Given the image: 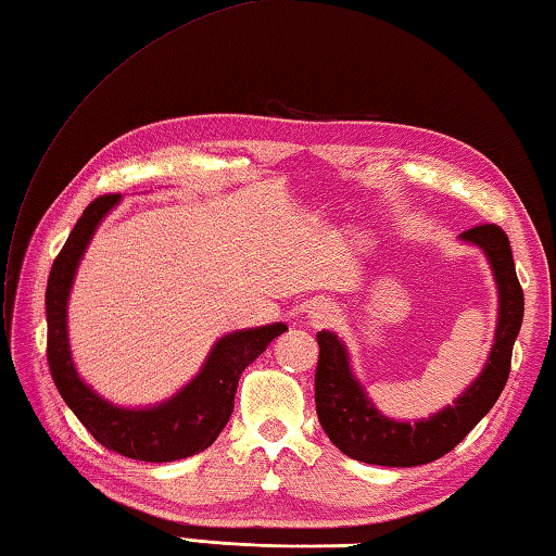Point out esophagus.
<instances>
[{"mask_svg":"<svg viewBox=\"0 0 556 556\" xmlns=\"http://www.w3.org/2000/svg\"><path fill=\"white\" fill-rule=\"evenodd\" d=\"M336 309H332L330 304H314L312 309H309V324L312 326H316V328H320V326H330L332 320H336Z\"/></svg>","mask_w":556,"mask_h":556,"instance_id":"obj_1","label":"esophagus"}]
</instances>
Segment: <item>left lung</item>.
Instances as JSON below:
<instances>
[{"label": "left lung", "instance_id": "obj_1", "mask_svg": "<svg viewBox=\"0 0 556 556\" xmlns=\"http://www.w3.org/2000/svg\"><path fill=\"white\" fill-rule=\"evenodd\" d=\"M462 242L485 254L497 286V328L483 371L445 409L418 421H397L376 409L352 371L350 352L330 330H320L316 366V414L342 454L376 466H421L440 459L471 433L507 386L511 350L523 324V290L516 278L509 238L500 226H476Z\"/></svg>", "mask_w": 556, "mask_h": 556}]
</instances>
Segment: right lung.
I'll return each instance as SVG.
<instances>
[{"label":"right lung","instance_id":"add662e5","mask_svg":"<svg viewBox=\"0 0 556 556\" xmlns=\"http://www.w3.org/2000/svg\"><path fill=\"white\" fill-rule=\"evenodd\" d=\"M121 194H104L85 208L54 258L47 280V362L56 390L92 438L111 452L140 462H176L204 452L226 428L242 371L288 330L268 324L228 332L214 342L206 362L174 397L150 406H118L78 376L68 342V298L92 236Z\"/></svg>","mask_w":556,"mask_h":556}]
</instances>
